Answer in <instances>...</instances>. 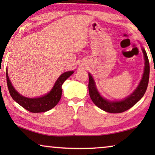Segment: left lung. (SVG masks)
<instances>
[{
    "mask_svg": "<svg viewBox=\"0 0 155 155\" xmlns=\"http://www.w3.org/2000/svg\"><path fill=\"white\" fill-rule=\"evenodd\" d=\"M142 51H143L144 59H145V68H144L143 77H142L138 86L134 90V92L122 100L111 101L104 98L97 90L92 76L91 75L90 73H89L88 88L90 98L94 104L98 107L99 109L104 110V111L109 112V113H122V112L130 109L144 96L147 88L148 82H149L150 63L145 48L142 47Z\"/></svg>",
    "mask_w": 155,
    "mask_h": 155,
    "instance_id": "left-lung-1",
    "label": "left lung"
}]
</instances>
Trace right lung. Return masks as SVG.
I'll list each match as a JSON object with an SVG mask.
<instances>
[{
  "mask_svg": "<svg viewBox=\"0 0 155 155\" xmlns=\"http://www.w3.org/2000/svg\"><path fill=\"white\" fill-rule=\"evenodd\" d=\"M74 71H68L61 74L55 82L54 87L51 91L44 96L36 97V98H29L22 96L20 93L17 92L12 86L8 77V69H6V78H7L8 88L9 90L10 96L12 98L27 111L32 113H40L49 111L56 106L60 101L62 95V84L65 80L71 75Z\"/></svg>",
  "mask_w": 155,
  "mask_h": 155,
  "instance_id": "obj_1",
  "label": "right lung"
}]
</instances>
